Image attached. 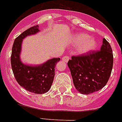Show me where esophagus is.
<instances>
[{"mask_svg": "<svg viewBox=\"0 0 122 122\" xmlns=\"http://www.w3.org/2000/svg\"><path fill=\"white\" fill-rule=\"evenodd\" d=\"M62 60H64L65 62H68V60H69V56H67V55L64 56V57L62 58Z\"/></svg>", "mask_w": 122, "mask_h": 122, "instance_id": "esophagus-1", "label": "esophagus"}]
</instances>
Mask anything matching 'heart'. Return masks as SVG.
<instances>
[{
  "label": "heart",
  "mask_w": 122,
  "mask_h": 122,
  "mask_svg": "<svg viewBox=\"0 0 122 122\" xmlns=\"http://www.w3.org/2000/svg\"><path fill=\"white\" fill-rule=\"evenodd\" d=\"M74 42L76 45H80L78 52L80 53H86L97 47V42L95 39L89 38V35L84 33L76 35L74 38Z\"/></svg>",
  "instance_id": "heart-1"
}]
</instances>
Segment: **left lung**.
Wrapping results in <instances>:
<instances>
[{"label":"left lung","mask_w":122,"mask_h":122,"mask_svg":"<svg viewBox=\"0 0 122 122\" xmlns=\"http://www.w3.org/2000/svg\"><path fill=\"white\" fill-rule=\"evenodd\" d=\"M67 65L76 90L89 95L100 90L109 79L113 66V54L109 43L103 38L98 51L73 56Z\"/></svg>","instance_id":"left-lung-1"}]
</instances>
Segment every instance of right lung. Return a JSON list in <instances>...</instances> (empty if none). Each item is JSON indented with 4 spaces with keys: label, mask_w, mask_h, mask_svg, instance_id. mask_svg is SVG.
Returning a JSON list of instances; mask_svg holds the SVG:
<instances>
[{
    "label": "right lung",
    "mask_w": 122,
    "mask_h": 122,
    "mask_svg": "<svg viewBox=\"0 0 122 122\" xmlns=\"http://www.w3.org/2000/svg\"><path fill=\"white\" fill-rule=\"evenodd\" d=\"M38 25L30 27L15 38L12 47L11 64L16 82L26 91L35 94H43L51 88L55 77L56 65L60 60L55 58L38 66L22 64L20 59L22 39L39 31Z\"/></svg>",
    "instance_id": "1"
}]
</instances>
